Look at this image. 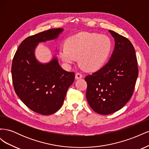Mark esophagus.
Instances as JSON below:
<instances>
[{
    "mask_svg": "<svg viewBox=\"0 0 149 149\" xmlns=\"http://www.w3.org/2000/svg\"><path fill=\"white\" fill-rule=\"evenodd\" d=\"M83 77V74H82L81 73H76V76H75V78H76V79H81V78H82Z\"/></svg>",
    "mask_w": 149,
    "mask_h": 149,
    "instance_id": "1",
    "label": "esophagus"
}]
</instances>
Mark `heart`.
<instances>
[{
  "label": "heart",
  "instance_id": "b5f03b06",
  "mask_svg": "<svg viewBox=\"0 0 149 149\" xmlns=\"http://www.w3.org/2000/svg\"><path fill=\"white\" fill-rule=\"evenodd\" d=\"M112 43L109 37L96 33L83 32L67 40L59 49L61 59L66 64L79 63L85 70L96 71L106 63L109 56Z\"/></svg>",
  "mask_w": 149,
  "mask_h": 149
}]
</instances>
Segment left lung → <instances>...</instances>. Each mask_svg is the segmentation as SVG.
Wrapping results in <instances>:
<instances>
[{
	"label": "left lung",
	"mask_w": 149,
	"mask_h": 149,
	"mask_svg": "<svg viewBox=\"0 0 149 149\" xmlns=\"http://www.w3.org/2000/svg\"><path fill=\"white\" fill-rule=\"evenodd\" d=\"M109 31L115 41L109 61L84 78L89 104L93 111L102 115L119 111L129 101L139 74L136 51L132 43L114 31Z\"/></svg>",
	"instance_id": "obj_1"
}]
</instances>
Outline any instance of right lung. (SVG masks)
Here are the masks:
<instances>
[{"instance_id":"add662e5","label":"right lung","mask_w":149,"mask_h":149,"mask_svg":"<svg viewBox=\"0 0 149 149\" xmlns=\"http://www.w3.org/2000/svg\"><path fill=\"white\" fill-rule=\"evenodd\" d=\"M62 31L63 29H53L30 36L20 43L12 60L15 93L29 109L45 116L60 109L75 73L63 69L56 58L47 64L40 63L34 50L39 42L55 39Z\"/></svg>"}]
</instances>
